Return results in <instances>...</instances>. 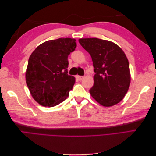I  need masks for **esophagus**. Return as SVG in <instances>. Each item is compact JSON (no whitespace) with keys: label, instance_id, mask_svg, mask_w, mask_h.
<instances>
[{"label":"esophagus","instance_id":"1","mask_svg":"<svg viewBox=\"0 0 156 156\" xmlns=\"http://www.w3.org/2000/svg\"><path fill=\"white\" fill-rule=\"evenodd\" d=\"M77 79L78 81H81V80L83 79V76H80V75H77L76 76Z\"/></svg>","mask_w":156,"mask_h":156}]
</instances>
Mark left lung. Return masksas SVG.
<instances>
[{
    "label": "left lung",
    "instance_id": "8db88e82",
    "mask_svg": "<svg viewBox=\"0 0 156 156\" xmlns=\"http://www.w3.org/2000/svg\"><path fill=\"white\" fill-rule=\"evenodd\" d=\"M79 44L90 55L94 72L92 97L100 104L111 107L119 103L128 90L130 70L124 52L110 41L81 38Z\"/></svg>",
    "mask_w": 156,
    "mask_h": 156
}]
</instances>
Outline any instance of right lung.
Returning a JSON list of instances; mask_svg holds the SVG:
<instances>
[{
    "label": "right lung",
    "mask_w": 156,
    "mask_h": 156,
    "mask_svg": "<svg viewBox=\"0 0 156 156\" xmlns=\"http://www.w3.org/2000/svg\"><path fill=\"white\" fill-rule=\"evenodd\" d=\"M75 41L69 37L47 41L30 56L26 83L32 98L41 105L54 107L68 97L75 79L68 73V57L76 48Z\"/></svg>",
    "instance_id": "right-lung-1"
}]
</instances>
